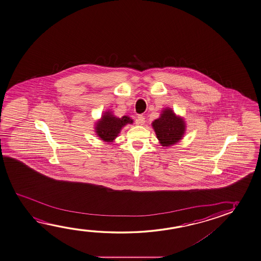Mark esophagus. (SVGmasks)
Masks as SVG:
<instances>
[{"label":"esophagus","mask_w":261,"mask_h":261,"mask_svg":"<svg viewBox=\"0 0 261 261\" xmlns=\"http://www.w3.org/2000/svg\"><path fill=\"white\" fill-rule=\"evenodd\" d=\"M136 123H137V125H144L145 124V118H144V116H138L136 118Z\"/></svg>","instance_id":"34e87169"}]
</instances>
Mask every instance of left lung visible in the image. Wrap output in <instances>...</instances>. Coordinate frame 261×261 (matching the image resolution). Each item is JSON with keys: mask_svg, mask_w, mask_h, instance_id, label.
I'll use <instances>...</instances> for the list:
<instances>
[{"mask_svg": "<svg viewBox=\"0 0 261 261\" xmlns=\"http://www.w3.org/2000/svg\"><path fill=\"white\" fill-rule=\"evenodd\" d=\"M155 135L162 146L170 147L183 139L186 133V121L170 108L162 110L159 118L151 123Z\"/></svg>", "mask_w": 261, "mask_h": 261, "instance_id": "obj_1", "label": "left lung"}]
</instances>
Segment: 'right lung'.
Listing matches in <instances>:
<instances>
[{"mask_svg": "<svg viewBox=\"0 0 261 261\" xmlns=\"http://www.w3.org/2000/svg\"><path fill=\"white\" fill-rule=\"evenodd\" d=\"M133 123L134 120L128 116L117 117L111 110H107L95 123V133L100 140L110 144L113 143L125 125Z\"/></svg>", "mask_w": 261, "mask_h": 261, "instance_id": "obj_1", "label": "right lung"}]
</instances>
